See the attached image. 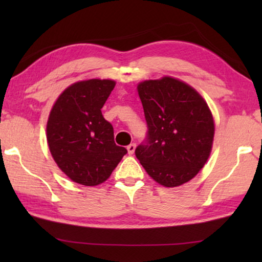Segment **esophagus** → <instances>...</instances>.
<instances>
[{"instance_id": "34e87169", "label": "esophagus", "mask_w": 262, "mask_h": 262, "mask_svg": "<svg viewBox=\"0 0 262 262\" xmlns=\"http://www.w3.org/2000/svg\"><path fill=\"white\" fill-rule=\"evenodd\" d=\"M135 149H136V144H135V143H131L130 145H127V151H128V154H130V155H134Z\"/></svg>"}]
</instances>
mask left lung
Returning <instances> with one entry per match:
<instances>
[{"label":"left lung","mask_w":262,"mask_h":262,"mask_svg":"<svg viewBox=\"0 0 262 262\" xmlns=\"http://www.w3.org/2000/svg\"><path fill=\"white\" fill-rule=\"evenodd\" d=\"M148 125L136 157L164 187H177L199 173L212 149L214 123L202 95L185 82L164 76L138 84Z\"/></svg>","instance_id":"left-lung-1"}]
</instances>
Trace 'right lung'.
I'll use <instances>...</instances> for the list:
<instances>
[{
    "instance_id": "add662e5",
    "label": "right lung",
    "mask_w": 262,
    "mask_h": 262,
    "mask_svg": "<svg viewBox=\"0 0 262 262\" xmlns=\"http://www.w3.org/2000/svg\"><path fill=\"white\" fill-rule=\"evenodd\" d=\"M112 80L80 81L53 105L46 125L51 155L60 170L84 186L102 184L127 150L114 143L112 124L101 113L113 91Z\"/></svg>"
}]
</instances>
